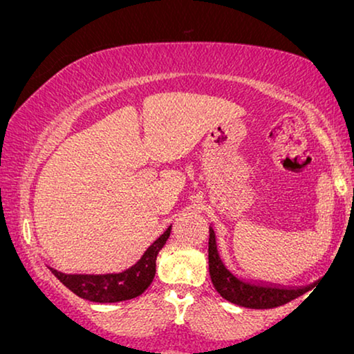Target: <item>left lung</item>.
I'll use <instances>...</instances> for the list:
<instances>
[{
  "label": "left lung",
  "mask_w": 354,
  "mask_h": 354,
  "mask_svg": "<svg viewBox=\"0 0 354 354\" xmlns=\"http://www.w3.org/2000/svg\"><path fill=\"white\" fill-rule=\"evenodd\" d=\"M209 274H211L215 290L225 300L234 305L252 310H266L281 306L288 301L304 295L306 289H288L281 286L249 283L238 278L227 268L223 260L220 259L217 243H215V232L209 227Z\"/></svg>",
  "instance_id": "8db88e82"
}]
</instances>
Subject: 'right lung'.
Returning a JSON list of instances; mask_svg holds the SVG:
<instances>
[{
	"label": "right lung",
	"mask_w": 354,
	"mask_h": 354,
	"mask_svg": "<svg viewBox=\"0 0 354 354\" xmlns=\"http://www.w3.org/2000/svg\"><path fill=\"white\" fill-rule=\"evenodd\" d=\"M172 225L145 250L139 262L121 273L110 274H65L49 268L53 274L81 299L95 304H115L131 300L148 289L156 273V255L166 244Z\"/></svg>",
	"instance_id": "1"
}]
</instances>
